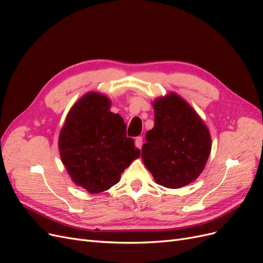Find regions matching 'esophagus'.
Masks as SVG:
<instances>
[{"label": "esophagus", "mask_w": 263, "mask_h": 263, "mask_svg": "<svg viewBox=\"0 0 263 263\" xmlns=\"http://www.w3.org/2000/svg\"><path fill=\"white\" fill-rule=\"evenodd\" d=\"M135 144H136V147L137 148H141V146H142V137H136V139H135Z\"/></svg>", "instance_id": "obj_1"}]
</instances>
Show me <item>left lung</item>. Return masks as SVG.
Returning a JSON list of instances; mask_svg holds the SVG:
<instances>
[{"label":"left lung","mask_w":263,"mask_h":263,"mask_svg":"<svg viewBox=\"0 0 263 263\" xmlns=\"http://www.w3.org/2000/svg\"><path fill=\"white\" fill-rule=\"evenodd\" d=\"M155 126L146 134L141 158L159 185L179 189L195 181L211 154L208 127L176 93L154 102Z\"/></svg>","instance_id":"obj_1"}]
</instances>
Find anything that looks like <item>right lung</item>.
Returning <instances> with one entry per match:
<instances>
[{
  "instance_id": "1",
  "label": "right lung",
  "mask_w": 263,
  "mask_h": 263,
  "mask_svg": "<svg viewBox=\"0 0 263 263\" xmlns=\"http://www.w3.org/2000/svg\"><path fill=\"white\" fill-rule=\"evenodd\" d=\"M105 95L90 92L71 107L59 135L61 161L77 185L95 194L115 185L140 155Z\"/></svg>"
}]
</instances>
